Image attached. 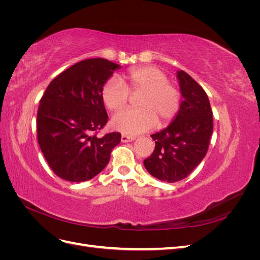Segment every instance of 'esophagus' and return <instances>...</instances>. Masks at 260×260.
<instances>
[{
    "instance_id": "obj_1",
    "label": "esophagus",
    "mask_w": 260,
    "mask_h": 260,
    "mask_svg": "<svg viewBox=\"0 0 260 260\" xmlns=\"http://www.w3.org/2000/svg\"><path fill=\"white\" fill-rule=\"evenodd\" d=\"M133 140H135V137H130V136H125V135L121 136V142H123V143L131 142V141H133Z\"/></svg>"
}]
</instances>
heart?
Masks as SVG:
<instances>
[{
  "mask_svg": "<svg viewBox=\"0 0 260 260\" xmlns=\"http://www.w3.org/2000/svg\"><path fill=\"white\" fill-rule=\"evenodd\" d=\"M121 80L109 79L102 88L101 98L111 112L120 111L128 104L130 93L143 92L138 101L139 109L118 113L113 128L125 135H139L159 123L166 127L175 120L181 108V93L169 82L166 73L156 66L130 68Z\"/></svg>",
  "mask_w": 260,
  "mask_h": 260,
  "instance_id": "1",
  "label": "heart"
}]
</instances>
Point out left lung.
<instances>
[{
    "mask_svg": "<svg viewBox=\"0 0 260 260\" xmlns=\"http://www.w3.org/2000/svg\"><path fill=\"white\" fill-rule=\"evenodd\" d=\"M178 79L183 98L180 112L166 129L151 136L155 149L144 159L149 174L169 183L185 179L203 160L214 125L206 92L183 70Z\"/></svg>",
    "mask_w": 260,
    "mask_h": 260,
    "instance_id": "8db88e82",
    "label": "left lung"
}]
</instances>
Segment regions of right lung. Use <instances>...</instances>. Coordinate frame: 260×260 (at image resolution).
Here are the masks:
<instances>
[{
    "instance_id": "1",
    "label": "right lung",
    "mask_w": 260,
    "mask_h": 260,
    "mask_svg": "<svg viewBox=\"0 0 260 260\" xmlns=\"http://www.w3.org/2000/svg\"><path fill=\"white\" fill-rule=\"evenodd\" d=\"M117 68L119 65L104 58L81 60L54 78L41 98L38 142L59 178L70 182L92 179L120 143L119 132L98 137L108 121L101 91Z\"/></svg>"
}]
</instances>
